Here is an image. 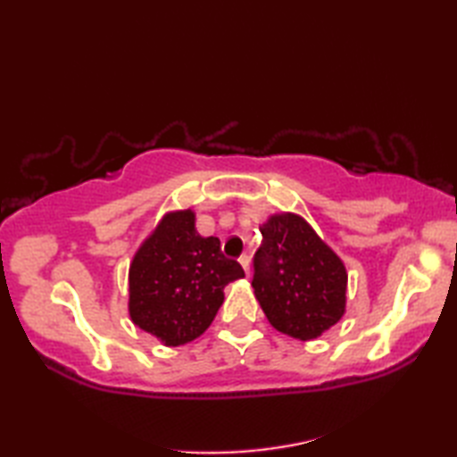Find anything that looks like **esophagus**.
<instances>
[{
	"mask_svg": "<svg viewBox=\"0 0 457 457\" xmlns=\"http://www.w3.org/2000/svg\"><path fill=\"white\" fill-rule=\"evenodd\" d=\"M237 261H239V265H241V267H244V270H245V275H249V255H245V253H244V255H241V257H239Z\"/></svg>",
	"mask_w": 457,
	"mask_h": 457,
	"instance_id": "esophagus-1",
	"label": "esophagus"
}]
</instances>
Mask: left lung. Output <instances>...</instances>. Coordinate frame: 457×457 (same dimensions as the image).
Returning a JSON list of instances; mask_svg holds the SVG:
<instances>
[{
	"label": "left lung",
	"mask_w": 457,
	"mask_h": 457,
	"mask_svg": "<svg viewBox=\"0 0 457 457\" xmlns=\"http://www.w3.org/2000/svg\"><path fill=\"white\" fill-rule=\"evenodd\" d=\"M261 234L251 287L267 320L300 342L320 337L345 314L344 261L295 212L270 213Z\"/></svg>",
	"instance_id": "8db88e82"
}]
</instances>
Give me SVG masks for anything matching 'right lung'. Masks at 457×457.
Instances as JSON below:
<instances>
[{"label": "right lung", "mask_w": 457, "mask_h": 457, "mask_svg": "<svg viewBox=\"0 0 457 457\" xmlns=\"http://www.w3.org/2000/svg\"><path fill=\"white\" fill-rule=\"evenodd\" d=\"M244 277L237 261L221 255L218 237L198 234L196 212L170 210L131 259L128 312L162 345H184L210 328L226 285Z\"/></svg>", "instance_id": "obj_1"}]
</instances>
